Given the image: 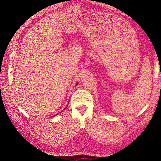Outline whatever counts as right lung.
Segmentation results:
<instances>
[{
    "label": "right lung",
    "instance_id": "obj_1",
    "mask_svg": "<svg viewBox=\"0 0 161 161\" xmlns=\"http://www.w3.org/2000/svg\"><path fill=\"white\" fill-rule=\"evenodd\" d=\"M67 106H68V105H67ZM66 107H65V108H64V110H65V109H66ZM62 111H63V110H62ZM62 111H61V112H62ZM60 114V113H58V114H57V115H58V114ZM55 115H53V117H54V116H55Z\"/></svg>",
    "mask_w": 161,
    "mask_h": 161
}]
</instances>
